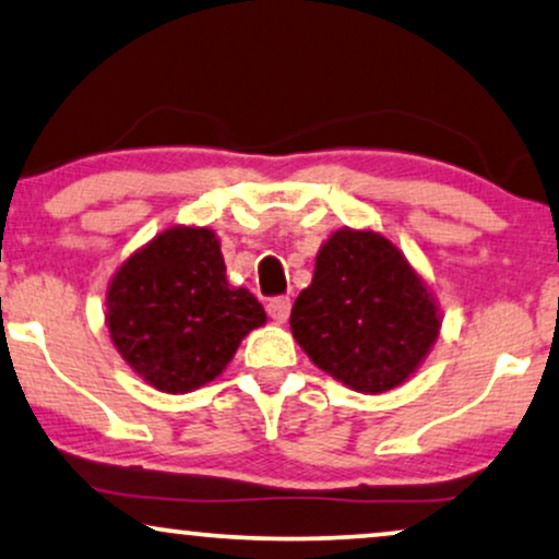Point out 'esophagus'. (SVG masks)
Wrapping results in <instances>:
<instances>
[{"label": "esophagus", "mask_w": 559, "mask_h": 559, "mask_svg": "<svg viewBox=\"0 0 559 559\" xmlns=\"http://www.w3.org/2000/svg\"><path fill=\"white\" fill-rule=\"evenodd\" d=\"M266 310H270V316L274 318V321L277 323H285L287 318H289V310H293V300H289V297H272L270 300V306H266Z\"/></svg>", "instance_id": "esophagus-1"}]
</instances>
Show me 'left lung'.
Here are the masks:
<instances>
[{
  "label": "left lung",
  "mask_w": 559,
  "mask_h": 559,
  "mask_svg": "<svg viewBox=\"0 0 559 559\" xmlns=\"http://www.w3.org/2000/svg\"><path fill=\"white\" fill-rule=\"evenodd\" d=\"M289 329L323 372L359 393H385L421 365L441 321L421 277L385 236L344 228L318 251Z\"/></svg>",
  "instance_id": "left-lung-1"
}]
</instances>
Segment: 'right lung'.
<instances>
[{
	"label": "right lung",
	"instance_id": "right-lung-1",
	"mask_svg": "<svg viewBox=\"0 0 559 559\" xmlns=\"http://www.w3.org/2000/svg\"><path fill=\"white\" fill-rule=\"evenodd\" d=\"M105 318L143 380L162 393H190L226 369L266 313L249 289L228 287L213 230L177 226L120 266Z\"/></svg>",
	"mask_w": 559,
	"mask_h": 559
}]
</instances>
